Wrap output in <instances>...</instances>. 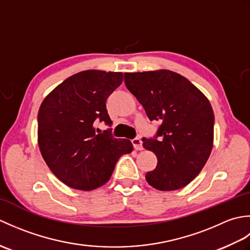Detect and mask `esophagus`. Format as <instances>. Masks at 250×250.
<instances>
[{"label":"esophagus","instance_id":"esophagus-1","mask_svg":"<svg viewBox=\"0 0 250 250\" xmlns=\"http://www.w3.org/2000/svg\"><path fill=\"white\" fill-rule=\"evenodd\" d=\"M132 144H133V147H134L135 150H142L143 149V143H142L140 137H135V139L132 140Z\"/></svg>","mask_w":250,"mask_h":250}]
</instances>
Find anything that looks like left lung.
<instances>
[{"label":"left lung","mask_w":250,"mask_h":250,"mask_svg":"<svg viewBox=\"0 0 250 250\" xmlns=\"http://www.w3.org/2000/svg\"><path fill=\"white\" fill-rule=\"evenodd\" d=\"M125 83L158 121L156 134L143 137L145 149L158 164L146 174L151 187L161 191L187 186L202 171L214 140V111L209 101L187 78L167 70L125 73Z\"/></svg>","instance_id":"1"}]
</instances>
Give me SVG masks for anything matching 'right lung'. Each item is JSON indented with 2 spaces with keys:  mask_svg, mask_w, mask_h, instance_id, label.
Returning <instances> with one entry per match:
<instances>
[{
  "mask_svg": "<svg viewBox=\"0 0 250 250\" xmlns=\"http://www.w3.org/2000/svg\"><path fill=\"white\" fill-rule=\"evenodd\" d=\"M124 74L83 71L68 77L42 103L39 146L47 166L63 184L89 191L107 183L117 161L133 150L129 140L111 134L106 100L118 88ZM110 128L95 131L96 122Z\"/></svg>",
  "mask_w": 250,
  "mask_h": 250,
  "instance_id": "1",
  "label": "right lung"
}]
</instances>
